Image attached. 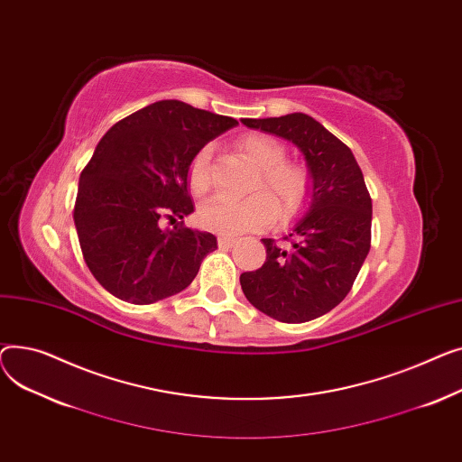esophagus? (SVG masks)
Masks as SVG:
<instances>
[{
    "label": "esophagus",
    "mask_w": 462,
    "mask_h": 462,
    "mask_svg": "<svg viewBox=\"0 0 462 462\" xmlns=\"http://www.w3.org/2000/svg\"><path fill=\"white\" fill-rule=\"evenodd\" d=\"M235 242H236V238H233V236H227V235L218 236V246L220 248H231Z\"/></svg>",
    "instance_id": "esophagus-1"
}]
</instances>
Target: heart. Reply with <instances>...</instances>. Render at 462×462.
I'll return each instance as SVG.
<instances>
[{"label": "heart", "mask_w": 462, "mask_h": 462, "mask_svg": "<svg viewBox=\"0 0 462 462\" xmlns=\"http://www.w3.org/2000/svg\"><path fill=\"white\" fill-rule=\"evenodd\" d=\"M238 149L259 168L252 189L244 199L216 196L198 210L201 227L227 236L261 231L276 220V208L282 222L300 216L311 199V173L300 162L285 160L287 149L266 134H246L238 140ZM188 186L192 194L203 196L210 186V147H203L189 162Z\"/></svg>", "instance_id": "heart-1"}]
</instances>
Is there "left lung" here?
I'll return each instance as SVG.
<instances>
[{"label":"left lung","instance_id":"1","mask_svg":"<svg viewBox=\"0 0 462 462\" xmlns=\"http://www.w3.org/2000/svg\"><path fill=\"white\" fill-rule=\"evenodd\" d=\"M242 123L292 142L313 180L310 210L285 236L289 248L263 238L266 261L240 274L242 291L276 320L317 319L348 294L371 248L373 205L362 170L352 151L306 114Z\"/></svg>","mask_w":462,"mask_h":462}]
</instances>
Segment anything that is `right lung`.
<instances>
[{"label":"right lung","instance_id":"1","mask_svg":"<svg viewBox=\"0 0 462 462\" xmlns=\"http://www.w3.org/2000/svg\"><path fill=\"white\" fill-rule=\"evenodd\" d=\"M180 100H160L116 123L79 175L74 226L97 282L119 300L152 304L184 291L214 252L212 233L179 222L194 212L189 162L236 126Z\"/></svg>","mask_w":462,"mask_h":462}]
</instances>
